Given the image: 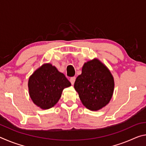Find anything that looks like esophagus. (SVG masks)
Returning a JSON list of instances; mask_svg holds the SVG:
<instances>
[{
	"label": "esophagus",
	"mask_w": 146,
	"mask_h": 146,
	"mask_svg": "<svg viewBox=\"0 0 146 146\" xmlns=\"http://www.w3.org/2000/svg\"><path fill=\"white\" fill-rule=\"evenodd\" d=\"M75 79H76V77H75V76H73V77H71L70 78V82H71V84H72V85H73L74 83H75Z\"/></svg>",
	"instance_id": "1"
}]
</instances>
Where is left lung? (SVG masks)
<instances>
[{
    "label": "left lung",
    "instance_id": "1",
    "mask_svg": "<svg viewBox=\"0 0 146 146\" xmlns=\"http://www.w3.org/2000/svg\"><path fill=\"white\" fill-rule=\"evenodd\" d=\"M114 86L110 71L97 58L84 64L82 74L74 84L83 105L91 111L99 110L110 102Z\"/></svg>",
    "mask_w": 146,
    "mask_h": 146
}]
</instances>
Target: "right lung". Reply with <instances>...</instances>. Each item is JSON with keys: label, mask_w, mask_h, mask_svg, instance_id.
Masks as SVG:
<instances>
[{"label": "right lung", "mask_w": 146, "mask_h": 146, "mask_svg": "<svg viewBox=\"0 0 146 146\" xmlns=\"http://www.w3.org/2000/svg\"><path fill=\"white\" fill-rule=\"evenodd\" d=\"M71 83L63 73L51 64H44L30 76L29 96L33 103L42 110L53 107L61 97L64 88Z\"/></svg>", "instance_id": "add662e5"}]
</instances>
